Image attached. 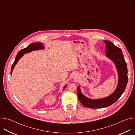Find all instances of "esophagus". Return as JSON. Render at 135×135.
I'll list each match as a JSON object with an SVG mask.
<instances>
[{
	"mask_svg": "<svg viewBox=\"0 0 135 135\" xmlns=\"http://www.w3.org/2000/svg\"><path fill=\"white\" fill-rule=\"evenodd\" d=\"M77 77H78V76H77V75H75L74 76V78L76 79V78H77Z\"/></svg>",
	"mask_w": 135,
	"mask_h": 135,
	"instance_id": "esophagus-1",
	"label": "esophagus"
}]
</instances>
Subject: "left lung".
<instances>
[{
	"label": "left lung",
	"instance_id": "obj_1",
	"mask_svg": "<svg viewBox=\"0 0 135 135\" xmlns=\"http://www.w3.org/2000/svg\"><path fill=\"white\" fill-rule=\"evenodd\" d=\"M106 44V56L115 64L118 74V83L115 91L106 97L92 99L86 97L81 92L80 85L77 88V93L80 103L85 107L101 108L108 107L116 102L124 92L128 83L127 64L121 49L115 46L111 42L103 41Z\"/></svg>",
	"mask_w": 135,
	"mask_h": 135
}]
</instances>
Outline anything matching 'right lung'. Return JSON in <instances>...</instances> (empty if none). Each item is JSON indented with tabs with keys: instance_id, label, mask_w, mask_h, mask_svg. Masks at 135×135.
<instances>
[{
	"instance_id": "1",
	"label": "right lung",
	"mask_w": 135,
	"mask_h": 135,
	"mask_svg": "<svg viewBox=\"0 0 135 135\" xmlns=\"http://www.w3.org/2000/svg\"><path fill=\"white\" fill-rule=\"evenodd\" d=\"M45 49V47L43 46V44L40 42H37V43H34L30 44L29 46H28L26 48H25L22 50H21L20 51L18 52L17 54L16 57L15 59L14 62L11 68V75H12V71L13 70L14 68L15 67V65H16L17 62L18 61V60H20L21 57L24 55L25 54H26L27 53L31 52L32 51H36V50H43ZM67 86V84L65 85L63 90H64L66 88Z\"/></svg>"
}]
</instances>
